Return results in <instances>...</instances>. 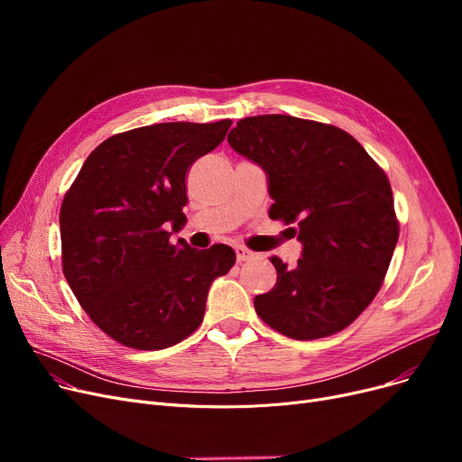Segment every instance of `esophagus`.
Masks as SVG:
<instances>
[{
	"instance_id": "obj_1",
	"label": "esophagus",
	"mask_w": 462,
	"mask_h": 462,
	"mask_svg": "<svg viewBox=\"0 0 462 462\" xmlns=\"http://www.w3.org/2000/svg\"><path fill=\"white\" fill-rule=\"evenodd\" d=\"M236 256H237V260H239V262H245V260L253 258V256H254V253H253V251H249V249H245V247L237 245V247H236Z\"/></svg>"
}]
</instances>
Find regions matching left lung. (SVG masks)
Masks as SVG:
<instances>
[{
  "label": "left lung",
  "mask_w": 462,
  "mask_h": 462,
  "mask_svg": "<svg viewBox=\"0 0 462 462\" xmlns=\"http://www.w3.org/2000/svg\"><path fill=\"white\" fill-rule=\"evenodd\" d=\"M232 148L270 178V217L303 244L296 265L272 256L277 282L254 298L258 317L296 338L348 328L378 294L399 239L390 180L346 131L282 114L239 119Z\"/></svg>",
  "instance_id": "left-lung-1"
}]
</instances>
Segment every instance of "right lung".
<instances>
[{"mask_svg": "<svg viewBox=\"0 0 462 462\" xmlns=\"http://www.w3.org/2000/svg\"><path fill=\"white\" fill-rule=\"evenodd\" d=\"M232 125L172 121L117 133L89 153L60 211L63 275L88 317L134 350L174 346L204 320L232 247L174 245L187 218L185 176Z\"/></svg>", "mask_w": 462, "mask_h": 462, "instance_id": "add662e5", "label": "right lung"}]
</instances>
